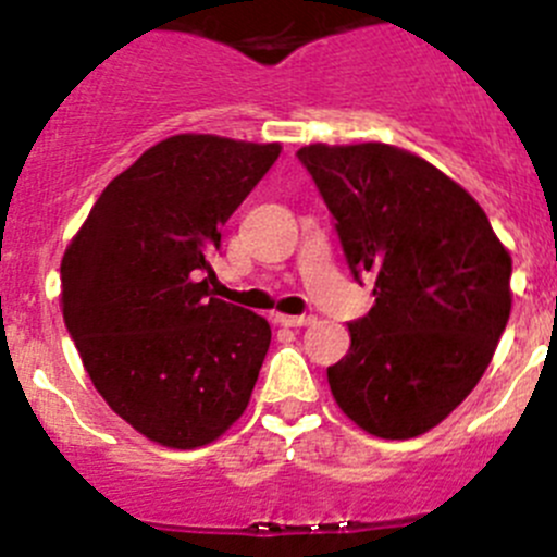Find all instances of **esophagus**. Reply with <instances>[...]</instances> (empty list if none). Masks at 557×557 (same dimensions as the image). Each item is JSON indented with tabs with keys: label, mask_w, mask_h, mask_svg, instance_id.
<instances>
[{
	"label": "esophagus",
	"mask_w": 557,
	"mask_h": 557,
	"mask_svg": "<svg viewBox=\"0 0 557 557\" xmlns=\"http://www.w3.org/2000/svg\"><path fill=\"white\" fill-rule=\"evenodd\" d=\"M272 321H274V324H280V326H308V324H313V315H283V313H274Z\"/></svg>",
	"instance_id": "obj_1"
}]
</instances>
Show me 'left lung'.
Listing matches in <instances>:
<instances>
[{
  "mask_svg": "<svg viewBox=\"0 0 557 557\" xmlns=\"http://www.w3.org/2000/svg\"><path fill=\"white\" fill-rule=\"evenodd\" d=\"M357 283L376 302L326 368L337 407L382 440H409L472 393L511 313V258L456 181L393 145L296 150Z\"/></svg>",
  "mask_w": 557,
  "mask_h": 557,
  "instance_id": "obj_1",
  "label": "left lung"
}]
</instances>
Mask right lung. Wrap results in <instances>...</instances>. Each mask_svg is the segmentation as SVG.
Masks as SVG:
<instances>
[{
	"mask_svg": "<svg viewBox=\"0 0 557 557\" xmlns=\"http://www.w3.org/2000/svg\"><path fill=\"white\" fill-rule=\"evenodd\" d=\"M280 145L178 134L92 206L60 267L62 319L103 401L168 448L214 443L247 409L272 341L263 315L208 294L222 225Z\"/></svg>",
	"mask_w": 557,
	"mask_h": 557,
	"instance_id": "add662e5",
	"label": "right lung"
}]
</instances>
